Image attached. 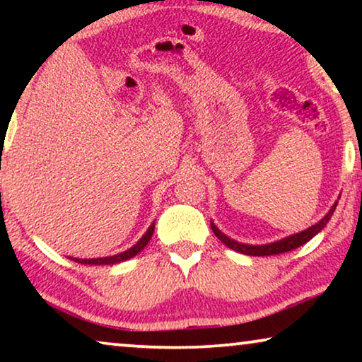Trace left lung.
I'll return each mask as SVG.
<instances>
[{
	"mask_svg": "<svg viewBox=\"0 0 362 362\" xmlns=\"http://www.w3.org/2000/svg\"><path fill=\"white\" fill-rule=\"evenodd\" d=\"M336 206H338V202L331 207L328 214H326L323 219H321L318 224L311 226L310 229H306L303 232H300V234H295V235H290L286 237V239H281L279 242H274V244H267V245H245V244H240V242H235L229 239V237L222 234V232L217 229L214 224H211L212 227V232H214L217 239H219L222 244H226L229 249L235 250V252H240V254H245V255H255V257H267V255H276V254H284V252H290L296 249V247L303 245L308 242L310 239H313V237L318 234V232L323 229V227L328 224V221L331 219V216H333V212L336 209Z\"/></svg>",
	"mask_w": 362,
	"mask_h": 362,
	"instance_id": "8db88e82",
	"label": "left lung"
}]
</instances>
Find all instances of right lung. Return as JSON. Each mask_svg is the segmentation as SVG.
I'll return each mask as SVG.
<instances>
[{
  "instance_id": "add662e5",
  "label": "right lung",
  "mask_w": 362,
  "mask_h": 362,
  "mask_svg": "<svg viewBox=\"0 0 362 362\" xmlns=\"http://www.w3.org/2000/svg\"><path fill=\"white\" fill-rule=\"evenodd\" d=\"M153 230H155V224L150 226V229L146 230V234L143 235L141 239L132 247V249L122 252V254H118V255L103 257V259H71V260H76V262H78V264H86V265H112V264H118V262L128 260V259H132V257H135L138 252H141L143 249H145V245L151 239Z\"/></svg>"
}]
</instances>
